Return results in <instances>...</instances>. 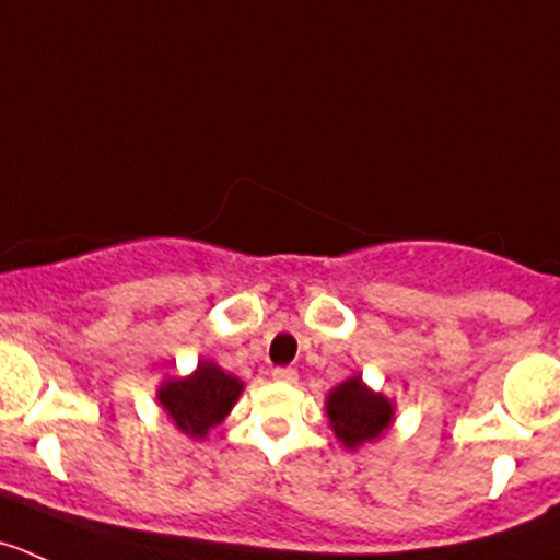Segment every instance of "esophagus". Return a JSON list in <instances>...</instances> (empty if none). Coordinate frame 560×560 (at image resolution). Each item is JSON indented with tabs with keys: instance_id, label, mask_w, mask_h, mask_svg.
I'll return each instance as SVG.
<instances>
[{
	"instance_id": "esophagus-1",
	"label": "esophagus",
	"mask_w": 560,
	"mask_h": 560,
	"mask_svg": "<svg viewBox=\"0 0 560 560\" xmlns=\"http://www.w3.org/2000/svg\"><path fill=\"white\" fill-rule=\"evenodd\" d=\"M273 380H276V383L292 385L298 380V372H295V369H290V366H276L273 369Z\"/></svg>"
}]
</instances>
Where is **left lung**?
Returning a JSON list of instances; mask_svg holds the SVG:
<instances>
[{
  "label": "left lung",
  "mask_w": 560,
  "mask_h": 560,
  "mask_svg": "<svg viewBox=\"0 0 560 560\" xmlns=\"http://www.w3.org/2000/svg\"><path fill=\"white\" fill-rule=\"evenodd\" d=\"M325 412H328L330 430L345 443V448L377 441L394 424V401L363 385L361 374L347 377L330 390Z\"/></svg>",
  "instance_id": "1"
}]
</instances>
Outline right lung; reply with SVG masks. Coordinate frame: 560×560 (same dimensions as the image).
<instances>
[{
    "label": "right lung",
    "mask_w": 560,
    "mask_h": 560,
    "mask_svg": "<svg viewBox=\"0 0 560 560\" xmlns=\"http://www.w3.org/2000/svg\"><path fill=\"white\" fill-rule=\"evenodd\" d=\"M241 394L243 380L224 372L219 363L199 361L188 377L164 380L159 388V401L177 430L194 441H202L230 416Z\"/></svg>",
    "instance_id": "1"
}]
</instances>
